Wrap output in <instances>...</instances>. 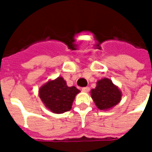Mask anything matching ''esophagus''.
I'll return each mask as SVG.
<instances>
[{"label": "esophagus", "mask_w": 152, "mask_h": 152, "mask_svg": "<svg viewBox=\"0 0 152 152\" xmlns=\"http://www.w3.org/2000/svg\"><path fill=\"white\" fill-rule=\"evenodd\" d=\"M81 90H82L83 92L87 93L89 91V87H84V88H82V89H81Z\"/></svg>", "instance_id": "34e87169"}]
</instances>
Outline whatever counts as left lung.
<instances>
[{
	"label": "left lung",
	"mask_w": 152,
	"mask_h": 152,
	"mask_svg": "<svg viewBox=\"0 0 152 152\" xmlns=\"http://www.w3.org/2000/svg\"><path fill=\"white\" fill-rule=\"evenodd\" d=\"M90 95L99 110L107 111L121 102L122 93L112 80L105 77L97 81V86L91 89Z\"/></svg>",
	"instance_id": "left-lung-1"
}]
</instances>
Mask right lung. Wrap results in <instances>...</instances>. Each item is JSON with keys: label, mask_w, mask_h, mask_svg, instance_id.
<instances>
[{"label": "right lung", "mask_w": 152, "mask_h": 152, "mask_svg": "<svg viewBox=\"0 0 152 152\" xmlns=\"http://www.w3.org/2000/svg\"><path fill=\"white\" fill-rule=\"evenodd\" d=\"M80 92L75 86H66L62 76L50 80L39 89V97L44 105L55 114H62L72 109L76 94Z\"/></svg>", "instance_id": "1"}]
</instances>
